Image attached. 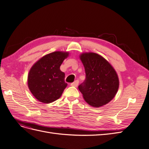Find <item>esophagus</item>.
Returning <instances> with one entry per match:
<instances>
[{
  "mask_svg": "<svg viewBox=\"0 0 149 149\" xmlns=\"http://www.w3.org/2000/svg\"><path fill=\"white\" fill-rule=\"evenodd\" d=\"M79 84V81L78 80H76L74 82L72 83L71 84V86H74V87H77L78 85Z\"/></svg>",
  "mask_w": 149,
  "mask_h": 149,
  "instance_id": "obj_1",
  "label": "esophagus"
}]
</instances>
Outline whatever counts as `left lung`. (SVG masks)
Returning <instances> with one entry per match:
<instances>
[{
  "label": "left lung",
  "mask_w": 149,
  "mask_h": 149,
  "mask_svg": "<svg viewBox=\"0 0 149 149\" xmlns=\"http://www.w3.org/2000/svg\"><path fill=\"white\" fill-rule=\"evenodd\" d=\"M84 67L86 79L78 89L90 106L106 104L118 91V76L111 64L95 53H84L79 56Z\"/></svg>",
  "instance_id": "left-lung-1"
}]
</instances>
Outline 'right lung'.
<instances>
[{
  "instance_id": "1",
  "label": "right lung",
  "mask_w": 149,
  "mask_h": 149,
  "mask_svg": "<svg viewBox=\"0 0 149 149\" xmlns=\"http://www.w3.org/2000/svg\"><path fill=\"white\" fill-rule=\"evenodd\" d=\"M68 55V52H63L49 53L31 68L28 75V86L40 102L48 104L61 97L67 83L60 66Z\"/></svg>"
}]
</instances>
